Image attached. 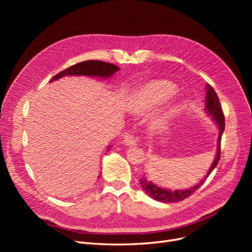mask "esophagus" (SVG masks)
<instances>
[{
	"label": "esophagus",
	"mask_w": 252,
	"mask_h": 252,
	"mask_svg": "<svg viewBox=\"0 0 252 252\" xmlns=\"http://www.w3.org/2000/svg\"><path fill=\"white\" fill-rule=\"evenodd\" d=\"M124 144L126 145V146L133 147V146H136V145H137V141L135 140L134 136H131V135H126V136L125 137Z\"/></svg>",
	"instance_id": "esophagus-1"
}]
</instances>
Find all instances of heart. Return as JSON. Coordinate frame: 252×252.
<instances>
[{"label":"heart","instance_id":"heart-1","mask_svg":"<svg viewBox=\"0 0 252 252\" xmlns=\"http://www.w3.org/2000/svg\"><path fill=\"white\" fill-rule=\"evenodd\" d=\"M176 92V86L166 79H152L141 86L130 95L127 100L126 107L131 113H143L151 109L154 106L162 103ZM174 113V108L170 104L157 113L151 124L154 129L163 128Z\"/></svg>","mask_w":252,"mask_h":252}]
</instances>
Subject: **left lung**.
Returning <instances> with one entry per match:
<instances>
[{"instance_id": "left-lung-1", "label": "left lung", "mask_w": 252, "mask_h": 252, "mask_svg": "<svg viewBox=\"0 0 252 252\" xmlns=\"http://www.w3.org/2000/svg\"><path fill=\"white\" fill-rule=\"evenodd\" d=\"M205 111L216 122V125L218 126V128H219L217 153H216L213 163H211V166L209 167V169L207 171V174L199 183L196 184L195 186L188 188V189H185V190H175V191H171V190L164 189V188L157 186V185H155L151 181H149L147 179V177L143 176L142 179L140 180V185H141L142 189L145 191V193H146L149 197H151L152 199L157 200L159 202H164V203H174V202H178V201L186 199L187 197L192 195L197 189L200 188L201 185H203V183L206 181L208 176L211 174V171H213L215 169V167L218 165L220 157V140H221V136H222V133L224 130V116H223L221 106H220L217 93L209 85H206Z\"/></svg>"}]
</instances>
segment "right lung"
I'll list each match as a JSON object with an SVG mask.
<instances>
[{
    "mask_svg": "<svg viewBox=\"0 0 252 252\" xmlns=\"http://www.w3.org/2000/svg\"><path fill=\"white\" fill-rule=\"evenodd\" d=\"M119 70V67L114 64L103 62L99 60H88L75 65L70 66V67L64 69L53 77L50 83L53 81L66 76V75H85V76H94V77H102V78H109L116 71ZM110 147H108L109 150ZM100 178V176H99Z\"/></svg>",
    "mask_w": 252,
    "mask_h": 252,
    "instance_id": "1",
    "label": "right lung"
}]
</instances>
